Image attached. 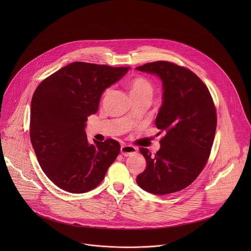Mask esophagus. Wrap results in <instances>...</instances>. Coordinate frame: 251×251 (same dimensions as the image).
Listing matches in <instances>:
<instances>
[{
    "mask_svg": "<svg viewBox=\"0 0 251 251\" xmlns=\"http://www.w3.org/2000/svg\"><path fill=\"white\" fill-rule=\"evenodd\" d=\"M136 151H137V149L133 146H130V145H123L121 147V152L125 156L133 155L134 153H136Z\"/></svg>",
    "mask_w": 251,
    "mask_h": 251,
    "instance_id": "obj_1",
    "label": "esophagus"
}]
</instances>
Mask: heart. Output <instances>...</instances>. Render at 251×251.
I'll list each match as a JSON object with an SVG mask.
<instances>
[{"mask_svg":"<svg viewBox=\"0 0 251 251\" xmlns=\"http://www.w3.org/2000/svg\"><path fill=\"white\" fill-rule=\"evenodd\" d=\"M128 87H129L132 98H137L140 96L151 97L153 93V87L151 83L143 76H136L133 79H131L128 84ZM109 91L110 90L107 89L104 94L106 95Z\"/></svg>","mask_w":251,"mask_h":251,"instance_id":"1","label":"heart"}]
</instances>
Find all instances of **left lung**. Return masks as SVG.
<instances>
[{
	"instance_id": "left-lung-1",
	"label": "left lung",
	"mask_w": 251,
	"mask_h": 251,
	"mask_svg": "<svg viewBox=\"0 0 251 251\" xmlns=\"http://www.w3.org/2000/svg\"><path fill=\"white\" fill-rule=\"evenodd\" d=\"M136 70L162 81L155 126L165 132L154 154L140 149L147 166L136 182L152 194L174 193L192 183L208 161L216 129L215 104L206 85L188 69L158 61Z\"/></svg>"
}]
</instances>
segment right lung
Returning a JSON list of instances; mask_svg holds the SVG:
<instances>
[{
  "label": "right lung",
  "mask_w": 251,
  "mask_h": 251,
  "mask_svg": "<svg viewBox=\"0 0 251 251\" xmlns=\"http://www.w3.org/2000/svg\"><path fill=\"white\" fill-rule=\"evenodd\" d=\"M128 70L74 62L37 86L31 102V142L41 169L60 188L71 193L94 189L120 153L114 139L89 144L85 126L98 112L102 93Z\"/></svg>",
  "instance_id": "right-lung-1"
}]
</instances>
